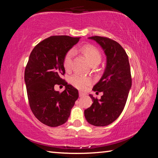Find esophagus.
<instances>
[{
  "mask_svg": "<svg viewBox=\"0 0 158 158\" xmlns=\"http://www.w3.org/2000/svg\"><path fill=\"white\" fill-rule=\"evenodd\" d=\"M85 95V93H84V92H81V91H79V97H84V96Z\"/></svg>",
  "mask_w": 158,
  "mask_h": 158,
  "instance_id": "esophagus-1",
  "label": "esophagus"
}]
</instances>
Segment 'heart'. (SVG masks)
Segmentation results:
<instances>
[{"label":"heart","mask_w":158,"mask_h":158,"mask_svg":"<svg viewBox=\"0 0 158 158\" xmlns=\"http://www.w3.org/2000/svg\"><path fill=\"white\" fill-rule=\"evenodd\" d=\"M81 52L85 56L86 59L89 61L90 65L96 66L100 63L102 59V55L97 48L93 45L87 44L82 47ZM74 54V51L71 49L68 52L65 56L63 60V65L66 70H70L73 64V58ZM71 84L74 86L81 90H85L89 85L91 84V80L87 77L79 75V74H74L70 79Z\"/></svg>","instance_id":"b5f03b06"}]
</instances>
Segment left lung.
I'll use <instances>...</instances> for the list:
<instances>
[{
  "label": "left lung",
  "instance_id": "1",
  "mask_svg": "<svg viewBox=\"0 0 158 158\" xmlns=\"http://www.w3.org/2000/svg\"><path fill=\"white\" fill-rule=\"evenodd\" d=\"M100 45L106 56V65L102 77L93 88V90L103 95L98 100L92 95L93 104L84 111V116L90 124L106 126L118 118L126 104L132 86L130 67L126 52L121 45L108 37H89Z\"/></svg>",
  "mask_w": 158,
  "mask_h": 158
}]
</instances>
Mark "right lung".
Returning a JSON list of instances; mask_svg holds the SVG:
<instances>
[{"label":"right lung","instance_id":"1","mask_svg":"<svg viewBox=\"0 0 158 158\" xmlns=\"http://www.w3.org/2000/svg\"><path fill=\"white\" fill-rule=\"evenodd\" d=\"M80 37L51 36L37 44L26 65L24 80L29 105L34 116L42 123L57 127L65 123L79 98L78 90L68 84L61 76L65 73L63 60ZM63 84L62 93L54 89Z\"/></svg>","mask_w":158,"mask_h":158}]
</instances>
